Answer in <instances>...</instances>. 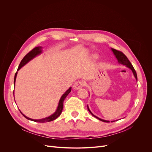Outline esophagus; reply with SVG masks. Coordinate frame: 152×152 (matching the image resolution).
Masks as SVG:
<instances>
[{"label": "esophagus", "instance_id": "obj_1", "mask_svg": "<svg viewBox=\"0 0 152 152\" xmlns=\"http://www.w3.org/2000/svg\"><path fill=\"white\" fill-rule=\"evenodd\" d=\"M84 86V82L82 80H77L76 81L74 85H73V88L75 90H78L81 88H82Z\"/></svg>", "mask_w": 152, "mask_h": 152}]
</instances>
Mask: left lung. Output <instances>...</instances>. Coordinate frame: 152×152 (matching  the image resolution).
<instances>
[{
	"label": "left lung",
	"instance_id": "left-lung-1",
	"mask_svg": "<svg viewBox=\"0 0 152 152\" xmlns=\"http://www.w3.org/2000/svg\"><path fill=\"white\" fill-rule=\"evenodd\" d=\"M112 50H113V52H114V55H115L116 58H117L118 62H119L120 64H121L124 65V66H127L128 68H129L130 69H131V70L132 71V72H133V73H134V76H135V78H136V79L137 80V75L136 71H135V70L134 69V67L132 66V64L131 63V62H130L129 60L127 59V56H126L123 52H121V51L117 50L114 49H112ZM88 110L89 112L92 114V115H93L94 117H95L96 118H97L99 119V120H100V121H103V122H106V123H110V121H106V120H104L100 119V118H98L97 117L94 115L92 114V113L90 111V110H89L88 107ZM114 121H112L111 122H114Z\"/></svg>",
	"mask_w": 152,
	"mask_h": 152
}]
</instances>
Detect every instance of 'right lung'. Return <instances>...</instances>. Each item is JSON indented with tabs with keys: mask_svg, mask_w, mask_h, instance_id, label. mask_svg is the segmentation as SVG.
<instances>
[{
	"mask_svg": "<svg viewBox=\"0 0 152 152\" xmlns=\"http://www.w3.org/2000/svg\"><path fill=\"white\" fill-rule=\"evenodd\" d=\"M41 47H37V48H35L34 49H33L32 50H31L28 53H27L25 57L23 58V59L21 60V61L20 62V64H19V66L18 67V69H17V71L19 70L21 67H22L23 66H25V65L28 63L29 61H31L32 59H33L35 56H36L37 55H38V54L41 53V51L42 50L41 49ZM17 72L15 73V76H14V85H15V79H16V76H17ZM72 90V88L70 87L66 93H65L62 96V97H61L60 100H59V104H58V108L57 110L56 111V112L52 114V115L48 117H46L45 118H42V119H40V120H33V119H31L30 118H28L27 117H26L24 114H23L22 113H21V114H22L26 118H27L28 120H32V121H35V122H38V123H46V122H49V121H53L54 120H55L56 118H57L62 113V111L63 110V103H64V101L65 100V99L66 98V97L67 96V95L70 93ZM14 93L13 92V94Z\"/></svg>",
	"mask_w": 152,
	"mask_h": 152,
	"instance_id": "1",
	"label": "right lung"
}]
</instances>
